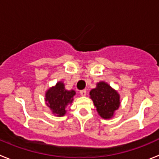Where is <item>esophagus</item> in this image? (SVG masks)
Wrapping results in <instances>:
<instances>
[{
    "label": "esophagus",
    "mask_w": 159,
    "mask_h": 159,
    "mask_svg": "<svg viewBox=\"0 0 159 159\" xmlns=\"http://www.w3.org/2000/svg\"><path fill=\"white\" fill-rule=\"evenodd\" d=\"M80 93L81 96H85L87 94V90H85V89L82 90V91H80Z\"/></svg>",
    "instance_id": "1"
}]
</instances>
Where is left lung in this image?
Here are the masks:
<instances>
[{"mask_svg":"<svg viewBox=\"0 0 159 159\" xmlns=\"http://www.w3.org/2000/svg\"><path fill=\"white\" fill-rule=\"evenodd\" d=\"M90 97L97 112L102 119H109L113 117L114 113L120 105L119 93L103 81L98 83L96 88L90 92Z\"/></svg>","mask_w":159,"mask_h":159,"instance_id":"obj_1","label":"left lung"}]
</instances>
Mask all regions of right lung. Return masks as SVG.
<instances>
[{"mask_svg":"<svg viewBox=\"0 0 159 159\" xmlns=\"http://www.w3.org/2000/svg\"><path fill=\"white\" fill-rule=\"evenodd\" d=\"M75 95L74 90H66L64 84L60 81L46 92V104L51 109L52 114L61 117L66 114V107L72 102Z\"/></svg>","mask_w":159,"mask_h":159,"instance_id":"1","label":"right lung"}]
</instances>
